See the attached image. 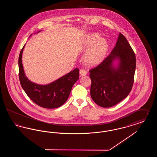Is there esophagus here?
Returning <instances> with one entry per match:
<instances>
[{
	"mask_svg": "<svg viewBox=\"0 0 157 157\" xmlns=\"http://www.w3.org/2000/svg\"><path fill=\"white\" fill-rule=\"evenodd\" d=\"M79 74H80V75L81 76H85V75L87 74V72H86V71L85 70V69H81V70H80V71H79Z\"/></svg>",
	"mask_w": 157,
	"mask_h": 157,
	"instance_id": "obj_1",
	"label": "esophagus"
}]
</instances>
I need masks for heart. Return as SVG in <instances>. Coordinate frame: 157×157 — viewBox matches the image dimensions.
<instances>
[{
	"label": "heart",
	"mask_w": 157,
	"mask_h": 157,
	"mask_svg": "<svg viewBox=\"0 0 157 157\" xmlns=\"http://www.w3.org/2000/svg\"><path fill=\"white\" fill-rule=\"evenodd\" d=\"M88 46H92L85 55V61L89 65L100 63L106 56L108 45L104 39L97 33L92 34L87 42Z\"/></svg>",
	"instance_id": "1"
}]
</instances>
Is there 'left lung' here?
<instances>
[{"mask_svg": "<svg viewBox=\"0 0 157 157\" xmlns=\"http://www.w3.org/2000/svg\"><path fill=\"white\" fill-rule=\"evenodd\" d=\"M117 59L115 67L113 62ZM136 58L128 40L120 33L111 53L90 71V96L99 106L109 108L118 104L128 95L134 81Z\"/></svg>", "mask_w": 157, "mask_h": 157, "instance_id": "obj_1", "label": "left lung"}]
</instances>
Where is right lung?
Instances as JSON below:
<instances>
[{"label":"right lung","mask_w":157,"mask_h":157,"mask_svg":"<svg viewBox=\"0 0 157 157\" xmlns=\"http://www.w3.org/2000/svg\"><path fill=\"white\" fill-rule=\"evenodd\" d=\"M25 45L19 56V78L23 90L30 99L39 106L49 109L58 108L67 101L73 85L79 79L78 68L49 84L41 85L31 82L25 76L22 62Z\"/></svg>","instance_id":"add662e5"}]
</instances>
